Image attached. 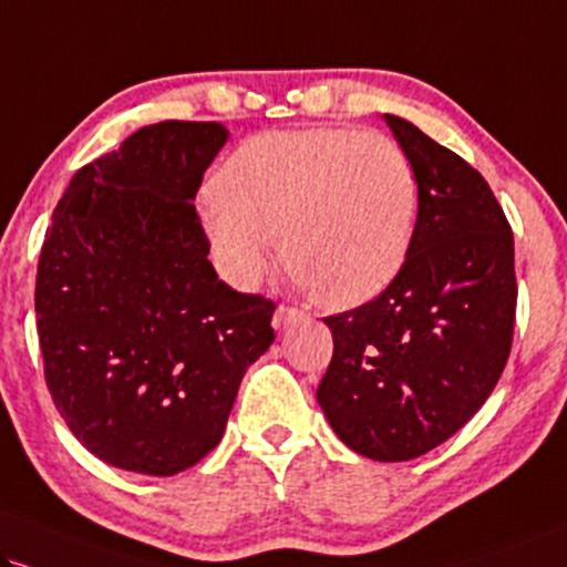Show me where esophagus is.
<instances>
[{"label": "esophagus", "instance_id": "34e87169", "mask_svg": "<svg viewBox=\"0 0 567 567\" xmlns=\"http://www.w3.org/2000/svg\"><path fill=\"white\" fill-rule=\"evenodd\" d=\"M307 316L302 310H295V307H286V305H278L276 312H272V328L276 331H286L291 323H299V320H305Z\"/></svg>", "mask_w": 567, "mask_h": 567}]
</instances>
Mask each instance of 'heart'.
Here are the masks:
<instances>
[{
  "label": "heart",
  "instance_id": "obj_1",
  "mask_svg": "<svg viewBox=\"0 0 567 567\" xmlns=\"http://www.w3.org/2000/svg\"><path fill=\"white\" fill-rule=\"evenodd\" d=\"M417 215L410 157L379 131L305 128L251 136L202 202L220 276L249 291L276 260L326 307L375 299L408 262Z\"/></svg>",
  "mask_w": 567,
  "mask_h": 567
}]
</instances>
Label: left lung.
I'll return each instance as SVG.
<instances>
[{"label": "left lung", "instance_id": "obj_1", "mask_svg": "<svg viewBox=\"0 0 567 567\" xmlns=\"http://www.w3.org/2000/svg\"><path fill=\"white\" fill-rule=\"evenodd\" d=\"M386 117L417 178V220L396 281L323 318L333 358L318 386L331 429L362 457L402 463L457 433L497 386L515 326L513 230L484 176Z\"/></svg>", "mask_w": 567, "mask_h": 567}]
</instances>
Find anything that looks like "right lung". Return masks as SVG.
Returning <instances> with one entry per match:
<instances>
[{"label": "right lung", "instance_id": "1", "mask_svg": "<svg viewBox=\"0 0 567 567\" xmlns=\"http://www.w3.org/2000/svg\"><path fill=\"white\" fill-rule=\"evenodd\" d=\"M228 142L220 123L144 125L83 165L37 272L44 379L73 436L107 465L176 476L215 450L276 305L218 281L194 209Z\"/></svg>", "mask_w": 567, "mask_h": 567}]
</instances>
